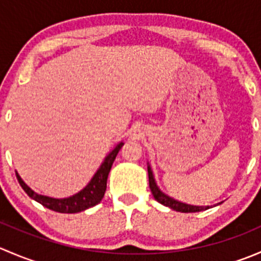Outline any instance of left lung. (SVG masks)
<instances>
[{
  "instance_id": "8db88e82",
  "label": "left lung",
  "mask_w": 261,
  "mask_h": 261,
  "mask_svg": "<svg viewBox=\"0 0 261 261\" xmlns=\"http://www.w3.org/2000/svg\"><path fill=\"white\" fill-rule=\"evenodd\" d=\"M147 174H149V187L150 189H151L152 196H154V198L156 199L159 203H162L163 206L169 207V208L174 210V211L184 212V213L206 211V210L211 208L212 207V206H193V204H187L180 201H177V199L168 196V194H165L164 192L158 187L156 181H155V178H154V173H152L151 167H150L149 163H147ZM217 204H221V203H217Z\"/></svg>"
}]
</instances>
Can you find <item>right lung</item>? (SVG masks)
I'll list each match as a JSON object with an SVG mask.
<instances>
[{
  "mask_svg": "<svg viewBox=\"0 0 261 261\" xmlns=\"http://www.w3.org/2000/svg\"><path fill=\"white\" fill-rule=\"evenodd\" d=\"M122 145L123 141H120V143L106 155V158L103 159L102 164L99 165L97 172L94 173L92 179L88 181V184H87L83 189H81L78 193L73 194V196L70 197H65V198H53V197L43 196V194L36 193V192H34L33 189L22 180V178H21L20 174L16 172L17 180L30 198L39 202V203L43 204L46 208L60 213H77L84 211V210L91 208V207L98 204L99 202L102 201V198H103L105 192H106L109 173L110 170H111L112 164H114L116 155L118 154V151H120Z\"/></svg>",
  "mask_w": 261,
  "mask_h": 261,
  "instance_id": "right-lung-1",
  "label": "right lung"
}]
</instances>
